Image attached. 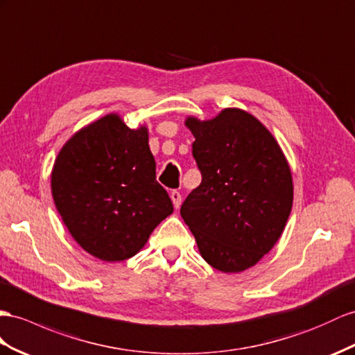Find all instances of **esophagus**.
Wrapping results in <instances>:
<instances>
[{
  "label": "esophagus",
  "instance_id": "1",
  "mask_svg": "<svg viewBox=\"0 0 355 355\" xmlns=\"http://www.w3.org/2000/svg\"><path fill=\"white\" fill-rule=\"evenodd\" d=\"M171 199H172V204H174V207L180 208V205H181V195H180V192H177V190H174V192H171Z\"/></svg>",
  "mask_w": 355,
  "mask_h": 355
}]
</instances>
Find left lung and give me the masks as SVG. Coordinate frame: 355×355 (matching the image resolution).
Returning <instances> with one entry per match:
<instances>
[{
	"label": "left lung",
	"instance_id": "obj_1",
	"mask_svg": "<svg viewBox=\"0 0 355 355\" xmlns=\"http://www.w3.org/2000/svg\"><path fill=\"white\" fill-rule=\"evenodd\" d=\"M202 181L181 205L199 253L222 272H241L280 239L294 184L275 136L257 116L225 107L211 120L187 116Z\"/></svg>",
	"mask_w": 355,
	"mask_h": 355
}]
</instances>
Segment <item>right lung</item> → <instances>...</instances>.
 <instances>
[{"label":"right lung","instance_id":"1","mask_svg":"<svg viewBox=\"0 0 355 355\" xmlns=\"http://www.w3.org/2000/svg\"><path fill=\"white\" fill-rule=\"evenodd\" d=\"M57 210L71 237L106 262L135 257L174 211L156 181L147 125L107 114L62 145L51 174Z\"/></svg>","mask_w":355,"mask_h":355}]
</instances>
